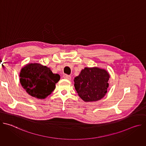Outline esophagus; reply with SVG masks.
Returning a JSON list of instances; mask_svg holds the SVG:
<instances>
[{
    "label": "esophagus",
    "mask_w": 146,
    "mask_h": 146,
    "mask_svg": "<svg viewBox=\"0 0 146 146\" xmlns=\"http://www.w3.org/2000/svg\"><path fill=\"white\" fill-rule=\"evenodd\" d=\"M64 78H65V79H67L68 80H70L71 76H69V75H68V74H64Z\"/></svg>",
    "instance_id": "esophagus-1"
}]
</instances>
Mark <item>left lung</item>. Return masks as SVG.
Here are the masks:
<instances>
[{"label":"left lung","instance_id":"left-lung-1","mask_svg":"<svg viewBox=\"0 0 146 146\" xmlns=\"http://www.w3.org/2000/svg\"><path fill=\"white\" fill-rule=\"evenodd\" d=\"M109 78V74L105 69L85 68L74 78V87L84 101H97L107 93Z\"/></svg>","mask_w":146,"mask_h":146}]
</instances>
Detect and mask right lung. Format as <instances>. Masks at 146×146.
Here are the masks:
<instances>
[{
  "instance_id": "add662e5",
  "label": "right lung",
  "mask_w": 146,
  "mask_h": 146,
  "mask_svg": "<svg viewBox=\"0 0 146 146\" xmlns=\"http://www.w3.org/2000/svg\"><path fill=\"white\" fill-rule=\"evenodd\" d=\"M20 82L31 96L44 99L55 88L60 79L58 74H54L50 68L39 64H29L20 73Z\"/></svg>"
}]
</instances>
